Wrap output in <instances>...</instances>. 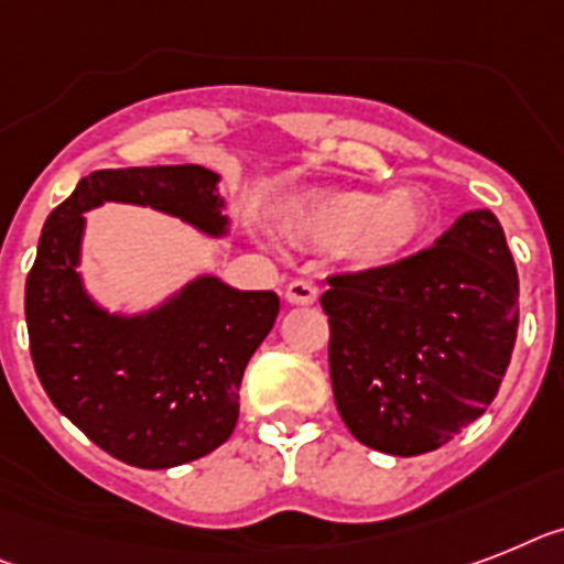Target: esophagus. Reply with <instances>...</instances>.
Wrapping results in <instances>:
<instances>
[{
    "label": "esophagus",
    "instance_id": "1",
    "mask_svg": "<svg viewBox=\"0 0 564 564\" xmlns=\"http://www.w3.org/2000/svg\"><path fill=\"white\" fill-rule=\"evenodd\" d=\"M285 296L288 302H293V305H314L319 291H316V285L314 282H308V279H293L291 285H288Z\"/></svg>",
    "mask_w": 564,
    "mask_h": 564
}]
</instances>
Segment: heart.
<instances>
[{
    "mask_svg": "<svg viewBox=\"0 0 564 564\" xmlns=\"http://www.w3.org/2000/svg\"><path fill=\"white\" fill-rule=\"evenodd\" d=\"M291 230L316 248L348 250L369 264L392 262L406 253L430 225V209L415 189L386 195L362 189H332L302 198L288 218Z\"/></svg>",
    "mask_w": 564,
    "mask_h": 564,
    "instance_id": "heart-1",
    "label": "heart"
}]
</instances>
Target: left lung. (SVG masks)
Listing matches in <instances>:
<instances>
[{
    "label": "left lung",
    "mask_w": 564,
    "mask_h": 564,
    "mask_svg": "<svg viewBox=\"0 0 564 564\" xmlns=\"http://www.w3.org/2000/svg\"><path fill=\"white\" fill-rule=\"evenodd\" d=\"M334 403L360 444L432 453L481 417L519 332V273L490 209H473L432 248L328 276Z\"/></svg>",
    "instance_id": "obj_1"
}]
</instances>
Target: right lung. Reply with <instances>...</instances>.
<instances>
[{
    "mask_svg": "<svg viewBox=\"0 0 564 564\" xmlns=\"http://www.w3.org/2000/svg\"><path fill=\"white\" fill-rule=\"evenodd\" d=\"M216 175L204 166L100 170L42 227L25 279L31 360L51 403L111 458L166 469L213 453L239 417V386L279 314L273 291H232L198 279L147 319H115L77 279L83 209L132 202L221 232Z\"/></svg>",
    "mask_w": 564,
    "mask_h": 564,
    "instance_id": "right-lung-1",
    "label": "right lung"
}]
</instances>
